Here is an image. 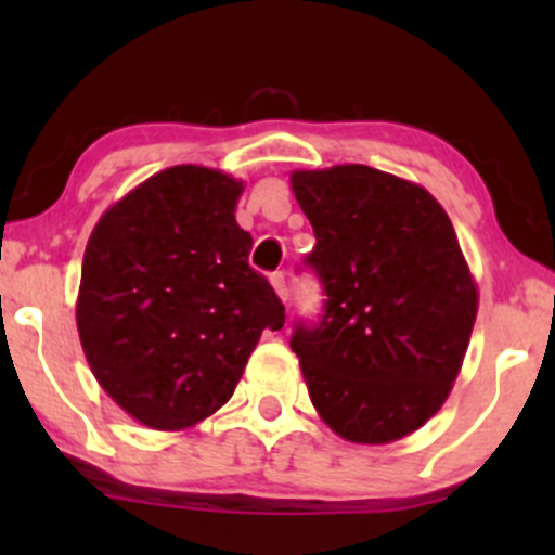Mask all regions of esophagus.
<instances>
[{
	"instance_id": "esophagus-1",
	"label": "esophagus",
	"mask_w": 555,
	"mask_h": 555,
	"mask_svg": "<svg viewBox=\"0 0 555 555\" xmlns=\"http://www.w3.org/2000/svg\"><path fill=\"white\" fill-rule=\"evenodd\" d=\"M271 286H273V292H276V297L282 299V302H286V282H284L282 273H273Z\"/></svg>"
}]
</instances>
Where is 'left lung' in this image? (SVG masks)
Returning <instances> with one entry per match:
<instances>
[{
	"instance_id": "8db88e82",
	"label": "left lung",
	"mask_w": 555,
	"mask_h": 555,
	"mask_svg": "<svg viewBox=\"0 0 555 555\" xmlns=\"http://www.w3.org/2000/svg\"><path fill=\"white\" fill-rule=\"evenodd\" d=\"M315 232L326 315L297 326L310 401L349 443H391L449 399L477 318V284L449 214L423 184L365 164L295 169Z\"/></svg>"
}]
</instances>
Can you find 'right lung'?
<instances>
[{
    "mask_svg": "<svg viewBox=\"0 0 555 555\" xmlns=\"http://www.w3.org/2000/svg\"><path fill=\"white\" fill-rule=\"evenodd\" d=\"M245 182L180 164L112 203L88 237L75 321L91 373L154 430H188L232 399L276 292L247 266Z\"/></svg>",
    "mask_w": 555,
    "mask_h": 555,
    "instance_id": "right-lung-1",
    "label": "right lung"
}]
</instances>
